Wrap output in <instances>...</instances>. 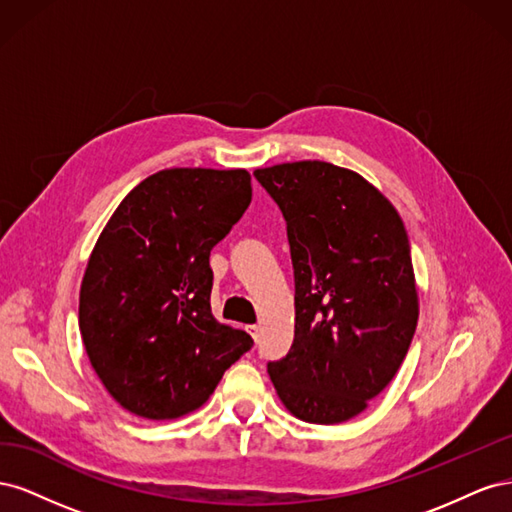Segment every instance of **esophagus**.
Returning a JSON list of instances; mask_svg holds the SVG:
<instances>
[{"label": "esophagus", "mask_w": 512, "mask_h": 512, "mask_svg": "<svg viewBox=\"0 0 512 512\" xmlns=\"http://www.w3.org/2000/svg\"><path fill=\"white\" fill-rule=\"evenodd\" d=\"M245 331L252 335V339H254V342H258V335H260V327H258V324H247V327H245Z\"/></svg>", "instance_id": "esophagus-1"}]
</instances>
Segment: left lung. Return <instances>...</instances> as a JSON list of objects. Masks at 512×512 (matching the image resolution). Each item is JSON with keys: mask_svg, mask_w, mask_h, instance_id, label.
Segmentation results:
<instances>
[{"mask_svg": "<svg viewBox=\"0 0 512 512\" xmlns=\"http://www.w3.org/2000/svg\"><path fill=\"white\" fill-rule=\"evenodd\" d=\"M282 209L294 269V339L269 376L286 410L344 423L404 363L418 290L404 222L376 185L320 160L256 168Z\"/></svg>", "mask_w": 512, "mask_h": 512, "instance_id": "obj_1", "label": "left lung"}]
</instances>
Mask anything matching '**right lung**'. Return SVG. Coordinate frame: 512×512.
<instances>
[{
    "label": "right lung",
    "mask_w": 512,
    "mask_h": 512,
    "mask_svg": "<svg viewBox=\"0 0 512 512\" xmlns=\"http://www.w3.org/2000/svg\"><path fill=\"white\" fill-rule=\"evenodd\" d=\"M245 168H166L121 200L79 294L83 346L117 404L149 421L198 410L252 348L211 314L209 256L252 200Z\"/></svg>",
    "instance_id": "1"
}]
</instances>
